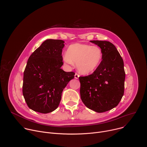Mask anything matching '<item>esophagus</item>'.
<instances>
[{"label": "esophagus", "instance_id": "1", "mask_svg": "<svg viewBox=\"0 0 147 147\" xmlns=\"http://www.w3.org/2000/svg\"><path fill=\"white\" fill-rule=\"evenodd\" d=\"M79 74H77V73H76L75 74V75H74V77H75V78H76V79H77V78H78V77H79Z\"/></svg>", "mask_w": 147, "mask_h": 147}]
</instances>
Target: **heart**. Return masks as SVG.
I'll return each instance as SVG.
<instances>
[{"instance_id":"obj_1","label":"heart","mask_w":147,"mask_h":147,"mask_svg":"<svg viewBox=\"0 0 147 147\" xmlns=\"http://www.w3.org/2000/svg\"><path fill=\"white\" fill-rule=\"evenodd\" d=\"M102 57V51L99 47L77 43L69 47L63 59L69 65H73V62L76 63L78 71L81 74H87L98 68Z\"/></svg>"}]
</instances>
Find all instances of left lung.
Wrapping results in <instances>:
<instances>
[{
    "label": "left lung",
    "mask_w": 147,
    "mask_h": 147,
    "mask_svg": "<svg viewBox=\"0 0 147 147\" xmlns=\"http://www.w3.org/2000/svg\"><path fill=\"white\" fill-rule=\"evenodd\" d=\"M102 51L100 64L92 74L80 76V95L89 109L102 113L116 107L124 90L125 71L122 57L109 41L91 40Z\"/></svg>",
    "instance_id": "obj_1"
}]
</instances>
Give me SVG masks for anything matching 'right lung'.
Segmentation results:
<instances>
[{
  "mask_svg": "<svg viewBox=\"0 0 147 147\" xmlns=\"http://www.w3.org/2000/svg\"><path fill=\"white\" fill-rule=\"evenodd\" d=\"M65 42L47 39L30 56L24 71L23 94L28 107L42 113L55 111L61 94L74 78L73 71L66 72L61 55Z\"/></svg>",
  "mask_w": 147,
  "mask_h": 147,
  "instance_id": "1",
  "label": "right lung"
}]
</instances>
